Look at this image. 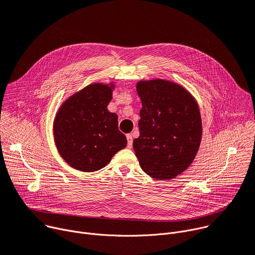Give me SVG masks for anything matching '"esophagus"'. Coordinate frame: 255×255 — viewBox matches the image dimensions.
<instances>
[{
	"mask_svg": "<svg viewBox=\"0 0 255 255\" xmlns=\"http://www.w3.org/2000/svg\"><path fill=\"white\" fill-rule=\"evenodd\" d=\"M127 140H128V147L131 148L132 147V143H133V138H132V134H127Z\"/></svg>",
	"mask_w": 255,
	"mask_h": 255,
	"instance_id": "obj_1",
	"label": "esophagus"
}]
</instances>
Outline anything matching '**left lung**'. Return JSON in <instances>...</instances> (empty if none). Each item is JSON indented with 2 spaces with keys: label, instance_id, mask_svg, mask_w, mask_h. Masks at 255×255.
Returning a JSON list of instances; mask_svg holds the SVG:
<instances>
[{
  "label": "left lung",
  "instance_id": "1",
  "mask_svg": "<svg viewBox=\"0 0 255 255\" xmlns=\"http://www.w3.org/2000/svg\"><path fill=\"white\" fill-rule=\"evenodd\" d=\"M136 90L142 109L135 155L151 178L173 179L192 164L200 145L197 102L183 86L164 79L141 80Z\"/></svg>",
  "mask_w": 255,
  "mask_h": 255
}]
</instances>
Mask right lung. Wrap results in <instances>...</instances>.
<instances>
[{"mask_svg":"<svg viewBox=\"0 0 255 255\" xmlns=\"http://www.w3.org/2000/svg\"><path fill=\"white\" fill-rule=\"evenodd\" d=\"M115 85L92 83L67 99L57 112L54 138L66 163L81 172L106 167L127 145L118 116L108 111Z\"/></svg>","mask_w":255,"mask_h":255,"instance_id":"1","label":"right lung"}]
</instances>
